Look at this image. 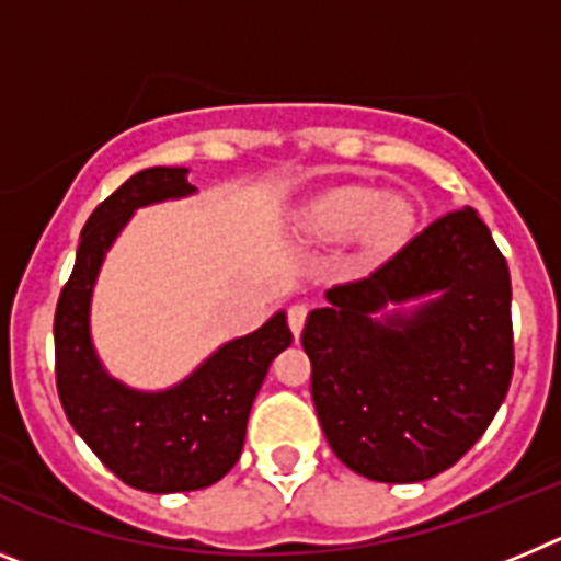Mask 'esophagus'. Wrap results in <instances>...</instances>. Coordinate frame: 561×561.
<instances>
[{"label": "esophagus", "mask_w": 561, "mask_h": 561, "mask_svg": "<svg viewBox=\"0 0 561 561\" xmlns=\"http://www.w3.org/2000/svg\"><path fill=\"white\" fill-rule=\"evenodd\" d=\"M306 314H309V309H306V306H291L289 309V329L295 336H300V331H304Z\"/></svg>", "instance_id": "obj_1"}]
</instances>
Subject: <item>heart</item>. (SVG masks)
I'll return each mask as SVG.
<instances>
[{"instance_id":"1","label":"heart","mask_w":561,"mask_h":561,"mask_svg":"<svg viewBox=\"0 0 561 561\" xmlns=\"http://www.w3.org/2000/svg\"><path fill=\"white\" fill-rule=\"evenodd\" d=\"M419 207L408 193H379L368 185H340L306 205L300 230L314 244H340L354 236L359 255L381 261L413 238Z\"/></svg>"}]
</instances>
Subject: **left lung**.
Wrapping results in <instances>:
<instances>
[{"label":"left lung","instance_id":"obj_1","mask_svg":"<svg viewBox=\"0 0 561 561\" xmlns=\"http://www.w3.org/2000/svg\"><path fill=\"white\" fill-rule=\"evenodd\" d=\"M325 300L300 342L336 458L379 483H419L458 463L514 370L512 277L478 213H447Z\"/></svg>","mask_w":561,"mask_h":561}]
</instances>
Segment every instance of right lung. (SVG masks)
<instances>
[{
  "mask_svg": "<svg viewBox=\"0 0 561 561\" xmlns=\"http://www.w3.org/2000/svg\"><path fill=\"white\" fill-rule=\"evenodd\" d=\"M196 193L187 168H146L95 207L81 230L76 270L56 306V385L69 424L123 483L151 494L196 492L225 478L244 449L247 419L266 370L291 345L286 311L225 342L191 376L165 390L114 379L89 331L103 257L137 207Z\"/></svg>",
  "mask_w": 561,
  "mask_h": 561,
  "instance_id": "obj_1",
  "label": "right lung"
}]
</instances>
